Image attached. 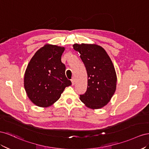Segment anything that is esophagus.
I'll list each match as a JSON object with an SVG mask.
<instances>
[{
    "mask_svg": "<svg viewBox=\"0 0 149 149\" xmlns=\"http://www.w3.org/2000/svg\"><path fill=\"white\" fill-rule=\"evenodd\" d=\"M71 82H72V84L74 86V85L75 84V80L74 77H73L71 79Z\"/></svg>",
    "mask_w": 149,
    "mask_h": 149,
    "instance_id": "34e87169",
    "label": "esophagus"
}]
</instances>
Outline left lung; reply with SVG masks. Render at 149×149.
<instances>
[{
    "label": "left lung",
    "instance_id": "8db88e82",
    "mask_svg": "<svg viewBox=\"0 0 149 149\" xmlns=\"http://www.w3.org/2000/svg\"><path fill=\"white\" fill-rule=\"evenodd\" d=\"M79 52L87 73V88L80 99L88 107H103L116 89L117 75L112 61L102 47L95 44L73 45Z\"/></svg>",
    "mask_w": 149,
    "mask_h": 149
}]
</instances>
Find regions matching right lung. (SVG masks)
Masks as SVG:
<instances>
[{
  "mask_svg": "<svg viewBox=\"0 0 149 149\" xmlns=\"http://www.w3.org/2000/svg\"><path fill=\"white\" fill-rule=\"evenodd\" d=\"M64 47L45 45L38 50L29 62L24 75L27 96L39 107H47L61 97L72 84L65 76V65L61 61Z\"/></svg>",
  "mask_w": 149,
  "mask_h": 149,
  "instance_id": "obj_1",
  "label": "right lung"
}]
</instances>
